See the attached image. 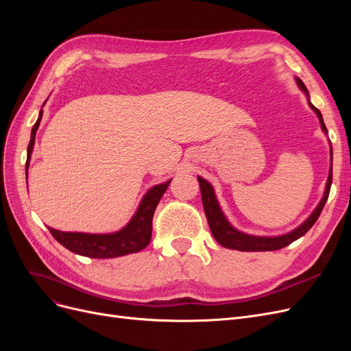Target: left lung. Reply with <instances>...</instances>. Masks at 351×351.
I'll list each match as a JSON object with an SVG mask.
<instances>
[{"label": "left lung", "mask_w": 351, "mask_h": 351, "mask_svg": "<svg viewBox=\"0 0 351 351\" xmlns=\"http://www.w3.org/2000/svg\"><path fill=\"white\" fill-rule=\"evenodd\" d=\"M295 83H297V86L300 88V90L306 95L307 104H309V107L312 108V111H315V114L317 115V119H319V123H321V129L326 134L328 130L325 127L322 114L311 102L309 90L306 89L304 83L299 77H295ZM329 145H331V142H329ZM329 158H331V164H329V173H328L325 192H324L322 199L319 200V204H317V206L313 209L312 214L307 217L299 227L289 231V232H285V234H281V236H253V234H247V232H243V231L237 230L236 227H232L230 224V221L227 219V217L224 215V212H222L219 204H218V199L215 196L214 187H212V184L208 182V180L202 178L199 176L197 180H199V186H200L202 204H204L205 215H206L212 236H214V239L221 244L222 247L232 249V250H240V252L278 250V249L289 246V244H291L297 239H300L302 236H304L306 232L312 228V226L315 224L316 219L319 218L321 212H322V209L326 204V199L329 196V189H331V183H332V146L329 147Z\"/></svg>", "instance_id": "1"}]
</instances>
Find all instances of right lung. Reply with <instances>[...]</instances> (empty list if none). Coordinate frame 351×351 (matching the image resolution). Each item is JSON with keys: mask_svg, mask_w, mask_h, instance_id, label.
<instances>
[{"mask_svg": "<svg viewBox=\"0 0 351 351\" xmlns=\"http://www.w3.org/2000/svg\"><path fill=\"white\" fill-rule=\"evenodd\" d=\"M45 105V102H44ZM42 110L39 111V117L32 127L30 142L27 146V161H26V180H27V168L30 162V155L35 146L36 130L40 124ZM171 183V180L156 184L147 190L143 199L141 200L139 208L134 212L132 219L127 224L115 232H107V234H92V232H70L49 228L51 234L54 239L62 244L70 252L80 254V256H88L95 259H108L119 258L124 254L137 253L145 249L151 241L152 236V218L154 212L165 193L167 187Z\"/></svg>", "mask_w": 351, "mask_h": 351, "instance_id": "right-lung-1", "label": "right lung"}]
</instances>
